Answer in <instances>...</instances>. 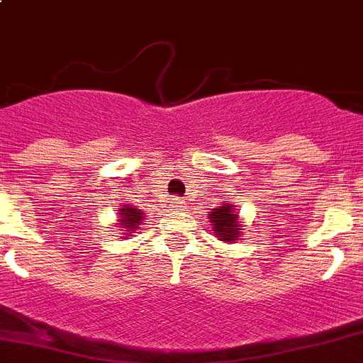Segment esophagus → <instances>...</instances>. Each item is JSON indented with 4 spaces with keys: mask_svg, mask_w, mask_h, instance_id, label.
Returning <instances> with one entry per match:
<instances>
[{
    "mask_svg": "<svg viewBox=\"0 0 363 363\" xmlns=\"http://www.w3.org/2000/svg\"><path fill=\"white\" fill-rule=\"evenodd\" d=\"M177 206H179V208H184V202H179Z\"/></svg>",
    "mask_w": 363,
    "mask_h": 363,
    "instance_id": "obj_1",
    "label": "esophagus"
}]
</instances>
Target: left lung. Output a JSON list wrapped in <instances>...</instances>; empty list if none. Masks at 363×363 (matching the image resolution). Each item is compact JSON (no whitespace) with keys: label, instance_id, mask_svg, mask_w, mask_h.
Here are the masks:
<instances>
[{"label":"left lung","instance_id":"1","mask_svg":"<svg viewBox=\"0 0 363 363\" xmlns=\"http://www.w3.org/2000/svg\"><path fill=\"white\" fill-rule=\"evenodd\" d=\"M210 222H213V231L220 240L231 242L240 237V224H238L237 213L231 204H224L210 211Z\"/></svg>","mask_w":363,"mask_h":363}]
</instances>
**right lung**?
<instances>
[{"label": "right lung", "mask_w": 363, "mask_h": 363, "mask_svg": "<svg viewBox=\"0 0 363 363\" xmlns=\"http://www.w3.org/2000/svg\"><path fill=\"white\" fill-rule=\"evenodd\" d=\"M141 220H143V211L141 210H135V208H130V206H126V208H123L121 210V218H119V228H125L123 231H128V233H132L133 230H137V228L141 226Z\"/></svg>", "instance_id": "add662e5"}]
</instances>
